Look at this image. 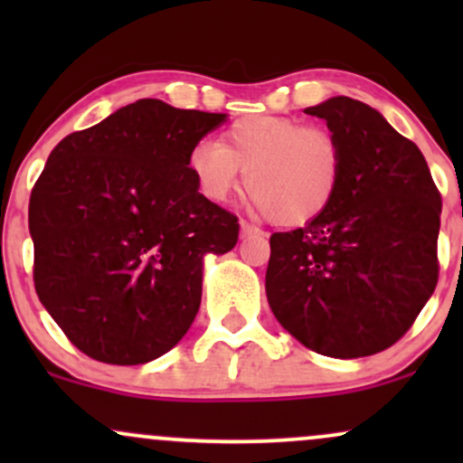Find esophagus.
<instances>
[{"label": "esophagus", "mask_w": 463, "mask_h": 463, "mask_svg": "<svg viewBox=\"0 0 463 463\" xmlns=\"http://www.w3.org/2000/svg\"><path fill=\"white\" fill-rule=\"evenodd\" d=\"M241 237H263L261 228L248 224V222H241Z\"/></svg>", "instance_id": "34e87169"}]
</instances>
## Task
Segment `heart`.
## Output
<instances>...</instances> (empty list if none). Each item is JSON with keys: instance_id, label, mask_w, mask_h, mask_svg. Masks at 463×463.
I'll list each match as a JSON object with an SVG mask.
<instances>
[{"instance_id": "obj_1", "label": "heart", "mask_w": 463, "mask_h": 463, "mask_svg": "<svg viewBox=\"0 0 463 463\" xmlns=\"http://www.w3.org/2000/svg\"><path fill=\"white\" fill-rule=\"evenodd\" d=\"M344 146L326 126L252 115L232 121L220 143L200 141L187 167L206 200L224 202L241 189L280 226H305L331 206L344 178Z\"/></svg>"}]
</instances>
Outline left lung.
I'll return each mask as SVG.
<instances>
[{"label": "left lung", "mask_w": 463, "mask_h": 463, "mask_svg": "<svg viewBox=\"0 0 463 463\" xmlns=\"http://www.w3.org/2000/svg\"><path fill=\"white\" fill-rule=\"evenodd\" d=\"M344 146V178L320 217L269 237L265 291L280 326L335 359L390 348L438 285L442 195L422 152L353 98L305 109Z\"/></svg>", "instance_id": "obj_1"}]
</instances>
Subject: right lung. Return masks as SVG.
I'll return each instance as SVG.
<instances>
[{"mask_svg": "<svg viewBox=\"0 0 463 463\" xmlns=\"http://www.w3.org/2000/svg\"><path fill=\"white\" fill-rule=\"evenodd\" d=\"M226 115L139 99L52 150L30 195L39 300L102 364L172 350L202 300V259L235 248L237 215L206 200L189 150Z\"/></svg>", "mask_w": 463, "mask_h": 463, "instance_id": "right-lung-1", "label": "right lung"}]
</instances>
